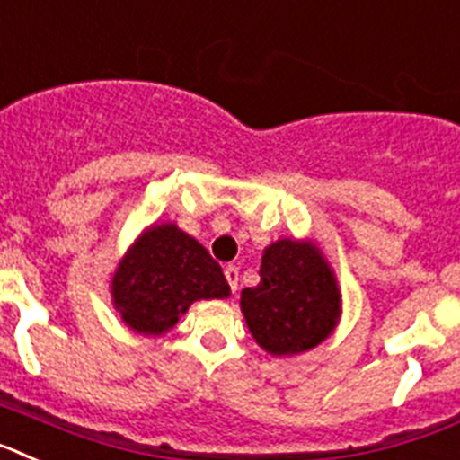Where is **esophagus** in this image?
Masks as SVG:
<instances>
[{
    "instance_id": "34e87169",
    "label": "esophagus",
    "mask_w": 460,
    "mask_h": 460,
    "mask_svg": "<svg viewBox=\"0 0 460 460\" xmlns=\"http://www.w3.org/2000/svg\"><path fill=\"white\" fill-rule=\"evenodd\" d=\"M225 278H226V285L231 287V291L238 289V269H235V266H226Z\"/></svg>"
}]
</instances>
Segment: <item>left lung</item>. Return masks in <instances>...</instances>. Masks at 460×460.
<instances>
[{
    "mask_svg": "<svg viewBox=\"0 0 460 460\" xmlns=\"http://www.w3.org/2000/svg\"><path fill=\"white\" fill-rule=\"evenodd\" d=\"M259 285L241 294L254 341L266 351L301 354L329 338L341 317V291L314 245L278 241L261 257Z\"/></svg>",
    "mask_w": 460,
    "mask_h": 460,
    "instance_id": "left-lung-1",
    "label": "left lung"
}]
</instances>
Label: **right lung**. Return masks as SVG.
<instances>
[{"instance_id": "1", "label": "right lung", "mask_w": 460, "mask_h": 460, "mask_svg": "<svg viewBox=\"0 0 460 460\" xmlns=\"http://www.w3.org/2000/svg\"><path fill=\"white\" fill-rule=\"evenodd\" d=\"M229 296L225 273L206 247L175 225L138 238L113 278L115 307L138 333L159 335L199 298Z\"/></svg>"}]
</instances>
